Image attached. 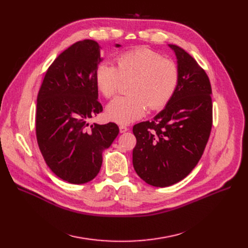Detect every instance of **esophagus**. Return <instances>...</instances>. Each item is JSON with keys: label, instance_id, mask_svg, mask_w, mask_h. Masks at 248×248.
Masks as SVG:
<instances>
[{"label": "esophagus", "instance_id": "obj_1", "mask_svg": "<svg viewBox=\"0 0 248 248\" xmlns=\"http://www.w3.org/2000/svg\"><path fill=\"white\" fill-rule=\"evenodd\" d=\"M128 131V127H126L125 125H120V132L121 133H125Z\"/></svg>", "mask_w": 248, "mask_h": 248}]
</instances>
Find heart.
I'll return each mask as SVG.
<instances>
[{
	"label": "heart",
	"instance_id": "b5f03b06",
	"mask_svg": "<svg viewBox=\"0 0 248 248\" xmlns=\"http://www.w3.org/2000/svg\"><path fill=\"white\" fill-rule=\"evenodd\" d=\"M115 65L101 62L94 72L95 85L108 98L117 93L122 79H132L131 95L116 97L108 104L107 114L111 121L131 124L144 116L148 107L161 109L173 97L179 70L174 61L163 58L158 52L148 48L127 51L115 58Z\"/></svg>",
	"mask_w": 248,
	"mask_h": 248
}]
</instances>
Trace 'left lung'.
I'll list each match as a JSON object with an SVG mask.
<instances>
[{"label":"left lung","instance_id":"left-lung-1","mask_svg":"<svg viewBox=\"0 0 248 248\" xmlns=\"http://www.w3.org/2000/svg\"><path fill=\"white\" fill-rule=\"evenodd\" d=\"M174 50L179 70L175 93L151 122L133 127L137 174L155 187H168L187 177L201 159L212 127L211 84L206 72L181 47Z\"/></svg>","mask_w":248,"mask_h":248}]
</instances>
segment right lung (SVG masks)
Returning <instances> with one entry per match:
<instances>
[{
  "mask_svg": "<svg viewBox=\"0 0 248 248\" xmlns=\"http://www.w3.org/2000/svg\"><path fill=\"white\" fill-rule=\"evenodd\" d=\"M101 60L97 42L86 39L74 43L50 65L37 96L39 149L50 170L71 184L96 177L102 152L120 132L113 123H87L102 111L94 81Z\"/></svg>",
  "mask_w": 248,
  "mask_h": 248,
  "instance_id": "add662e5",
  "label": "right lung"
}]
</instances>
